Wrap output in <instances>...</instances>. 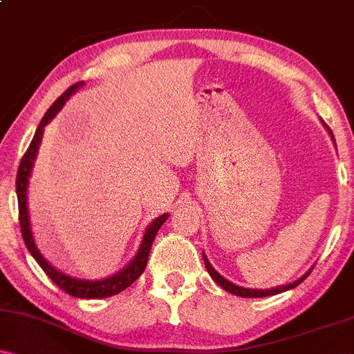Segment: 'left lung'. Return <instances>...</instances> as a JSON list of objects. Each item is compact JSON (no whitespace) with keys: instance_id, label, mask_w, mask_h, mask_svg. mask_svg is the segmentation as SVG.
<instances>
[{"instance_id":"8db88e82","label":"left lung","mask_w":354,"mask_h":354,"mask_svg":"<svg viewBox=\"0 0 354 354\" xmlns=\"http://www.w3.org/2000/svg\"><path fill=\"white\" fill-rule=\"evenodd\" d=\"M326 128H328V126H326ZM328 131L331 133V129L328 128ZM331 136H333V133H331ZM333 140H335V138H333ZM203 259H205V266H206V270H208V273H209L211 278H213L214 281H216V283L219 284V286L223 288V290L230 291L231 295L241 296V298H265V296H273V295L283 293V291H288V290H291V288H296V286H298V284H299V283H303L304 279L308 278V274H310V271H308V273L304 274L303 278L296 279L295 283H290V284H286V286L273 288V290H248V288L236 286V284L230 283L228 279H225V278H223V276H219V274L216 273V271L213 270V266L209 265V261H208V259H206V256H203Z\"/></svg>"}]
</instances>
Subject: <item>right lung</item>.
Returning a JSON list of instances; mask_svg holds the SVG:
<instances>
[{
  "instance_id": "add662e5",
  "label": "right lung",
  "mask_w": 354,
  "mask_h": 354,
  "mask_svg": "<svg viewBox=\"0 0 354 354\" xmlns=\"http://www.w3.org/2000/svg\"><path fill=\"white\" fill-rule=\"evenodd\" d=\"M83 84V81L80 83H75L73 86H70L63 95L59 96L55 103L51 104V108L48 109L46 115L43 116L41 123H39L38 129H36L33 140H31L30 146H28L26 153L23 154L21 163H19L18 168V174H16V194H18V209H19V226H21V234L24 239V245H26L30 253L33 254V258L38 261V265L43 268V271L51 278V281L59 286L64 293L75 296V298H88V299H96V298H108V296L118 295L121 291L126 290L129 284H133L140 278L141 273L145 271L146 263H148V256H149V250H151L153 239L156 236L158 230L161 228V225L168 219V214H161L160 218H156L151 225L148 226L146 230L145 236H143V243H141L140 250H138V254L135 256L131 263L124 268L123 271L111 276V278L101 279V281H81V279H75L70 278V276L59 273L53 268L46 259L43 258L41 253L36 248L33 236H31V230H30V218H28V206H26V186H28V178H30L31 168H33V161L36 158V151H38L39 141L43 138V128L46 126L53 118L56 116V113L63 108V104L66 103V100L70 98L76 88H80Z\"/></svg>"
}]
</instances>
